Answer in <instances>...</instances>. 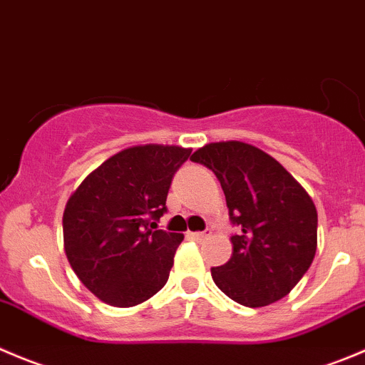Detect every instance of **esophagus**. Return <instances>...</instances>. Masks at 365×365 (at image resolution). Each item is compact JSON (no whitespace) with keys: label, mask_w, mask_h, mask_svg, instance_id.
I'll list each match as a JSON object with an SVG mask.
<instances>
[{"label":"esophagus","mask_w":365,"mask_h":365,"mask_svg":"<svg viewBox=\"0 0 365 365\" xmlns=\"http://www.w3.org/2000/svg\"><path fill=\"white\" fill-rule=\"evenodd\" d=\"M210 235H212L210 230H205V232H190L189 233L190 239H194V240H203V239H207V237H210Z\"/></svg>","instance_id":"esophagus-1"}]
</instances>
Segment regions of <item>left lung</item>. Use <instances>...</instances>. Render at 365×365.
Instances as JSON below:
<instances>
[{
  "label": "left lung",
  "instance_id": "1",
  "mask_svg": "<svg viewBox=\"0 0 365 365\" xmlns=\"http://www.w3.org/2000/svg\"><path fill=\"white\" fill-rule=\"evenodd\" d=\"M221 182L230 221L239 228L233 253L212 267L215 285L244 307H265L294 289L317 250L312 197L271 155L239 140L210 143L194 151Z\"/></svg>",
  "mask_w": 365,
  "mask_h": 365
}]
</instances>
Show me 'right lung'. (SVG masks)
<instances>
[{
    "instance_id": "add662e5",
    "label": "right lung",
    "mask_w": 365,
    "mask_h": 365,
    "mask_svg": "<svg viewBox=\"0 0 365 365\" xmlns=\"http://www.w3.org/2000/svg\"><path fill=\"white\" fill-rule=\"evenodd\" d=\"M189 148L146 144L119 151L67 200L63 250L81 284L112 307H135L165 285L182 233L164 232L173 176Z\"/></svg>"
}]
</instances>
